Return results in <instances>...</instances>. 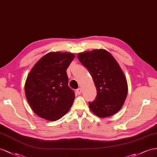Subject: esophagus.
<instances>
[{"label": "esophagus", "mask_w": 157, "mask_h": 157, "mask_svg": "<svg viewBox=\"0 0 157 157\" xmlns=\"http://www.w3.org/2000/svg\"><path fill=\"white\" fill-rule=\"evenodd\" d=\"M76 91H77V94H78V95H79V94H82V88H78V89L76 90Z\"/></svg>", "instance_id": "1"}]
</instances>
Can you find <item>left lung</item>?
Instances as JSON below:
<instances>
[{"label": "left lung", "mask_w": 157, "mask_h": 157, "mask_svg": "<svg viewBox=\"0 0 157 157\" xmlns=\"http://www.w3.org/2000/svg\"><path fill=\"white\" fill-rule=\"evenodd\" d=\"M78 58L89 71L97 90L95 99L89 102L90 110L102 118L117 113L126 99L128 86L116 59L103 49L82 52Z\"/></svg>", "instance_id": "8db88e82"}]
</instances>
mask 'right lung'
I'll return each instance as SVG.
<instances>
[{
    "label": "right lung",
    "instance_id": "1",
    "mask_svg": "<svg viewBox=\"0 0 157 157\" xmlns=\"http://www.w3.org/2000/svg\"><path fill=\"white\" fill-rule=\"evenodd\" d=\"M74 58L69 52H50L32 68L25 91L31 109L39 117L57 121L70 110L75 94L68 86L66 70Z\"/></svg>",
    "mask_w": 157,
    "mask_h": 157
}]
</instances>
